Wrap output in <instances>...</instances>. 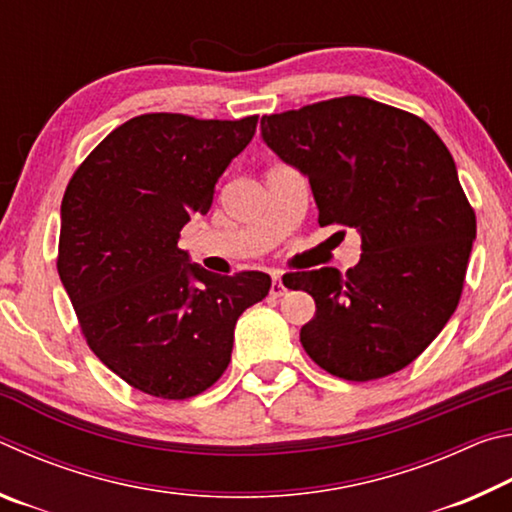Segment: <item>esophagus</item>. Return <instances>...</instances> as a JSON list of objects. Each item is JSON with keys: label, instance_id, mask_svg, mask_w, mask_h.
<instances>
[{"label": "esophagus", "instance_id": "esophagus-1", "mask_svg": "<svg viewBox=\"0 0 512 512\" xmlns=\"http://www.w3.org/2000/svg\"><path fill=\"white\" fill-rule=\"evenodd\" d=\"M284 293H287V287H284V282H282V273H273V284H271V298H280V296H284Z\"/></svg>", "mask_w": 512, "mask_h": 512}]
</instances>
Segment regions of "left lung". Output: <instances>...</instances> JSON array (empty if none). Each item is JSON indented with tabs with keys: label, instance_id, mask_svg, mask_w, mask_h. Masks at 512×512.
<instances>
[{
	"label": "left lung",
	"instance_id": "1",
	"mask_svg": "<svg viewBox=\"0 0 512 512\" xmlns=\"http://www.w3.org/2000/svg\"><path fill=\"white\" fill-rule=\"evenodd\" d=\"M259 126L268 149L309 180L318 223L361 237L345 275L298 273L316 302L302 348L348 381L409 366L452 318L476 239L452 153L420 117L366 97L266 115Z\"/></svg>",
	"mask_w": 512,
	"mask_h": 512
}]
</instances>
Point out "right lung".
<instances>
[{"label": "right lung", "mask_w": 512, "mask_h": 512, "mask_svg": "<svg viewBox=\"0 0 512 512\" xmlns=\"http://www.w3.org/2000/svg\"><path fill=\"white\" fill-rule=\"evenodd\" d=\"M257 117L153 112L115 128L69 180L58 275L92 352L162 400L210 388L230 363L237 318L271 289L259 271L216 275L178 248Z\"/></svg>", "instance_id": "add662e5"}]
</instances>
